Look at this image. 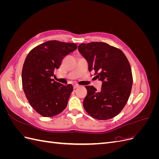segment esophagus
I'll return each mask as SVG.
<instances>
[{
	"mask_svg": "<svg viewBox=\"0 0 159 159\" xmlns=\"http://www.w3.org/2000/svg\"><path fill=\"white\" fill-rule=\"evenodd\" d=\"M79 85L78 84H74V89H76V88H79Z\"/></svg>",
	"mask_w": 159,
	"mask_h": 159,
	"instance_id": "1",
	"label": "esophagus"
}]
</instances>
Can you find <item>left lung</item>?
I'll use <instances>...</instances> for the list:
<instances>
[{"instance_id":"8db88e82","label":"left lung","mask_w":159,"mask_h":159,"mask_svg":"<svg viewBox=\"0 0 159 159\" xmlns=\"http://www.w3.org/2000/svg\"><path fill=\"white\" fill-rule=\"evenodd\" d=\"M78 51L88 61L89 71L95 72L96 78L102 81L99 92L92 85L85 86V110L99 120L115 117L126 105L132 88V72L125 55L119 49L99 42L81 44Z\"/></svg>"}]
</instances>
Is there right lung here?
I'll return each mask as SVG.
<instances>
[{"label": "right lung", "mask_w": 159, "mask_h": 159, "mask_svg": "<svg viewBox=\"0 0 159 159\" xmlns=\"http://www.w3.org/2000/svg\"><path fill=\"white\" fill-rule=\"evenodd\" d=\"M76 49L74 43L50 40L35 47L26 56L22 71L23 89L32 108L42 116L53 117L66 109L73 86L52 78L64 57Z\"/></svg>", "instance_id": "add662e5"}]
</instances>
